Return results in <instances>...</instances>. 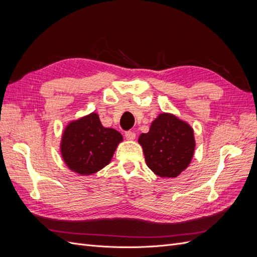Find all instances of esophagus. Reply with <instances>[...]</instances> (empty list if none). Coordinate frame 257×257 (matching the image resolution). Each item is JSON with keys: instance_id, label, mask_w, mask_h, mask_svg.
<instances>
[{"instance_id": "34e87169", "label": "esophagus", "mask_w": 257, "mask_h": 257, "mask_svg": "<svg viewBox=\"0 0 257 257\" xmlns=\"http://www.w3.org/2000/svg\"><path fill=\"white\" fill-rule=\"evenodd\" d=\"M125 138L127 139V141H134V139L136 138V134L134 133V132L127 131V132H125Z\"/></svg>"}]
</instances>
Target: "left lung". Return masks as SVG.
<instances>
[{
	"label": "left lung",
	"instance_id": "8db88e82",
	"mask_svg": "<svg viewBox=\"0 0 257 257\" xmlns=\"http://www.w3.org/2000/svg\"><path fill=\"white\" fill-rule=\"evenodd\" d=\"M138 143L143 147L147 166L162 178H175L190 165L195 139L194 131L172 113H161L148 133L142 134Z\"/></svg>",
	"mask_w": 257,
	"mask_h": 257
}]
</instances>
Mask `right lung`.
I'll list each match as a JSON object with an SVG mask.
<instances>
[{"instance_id": "right-lung-1", "label": "right lung", "mask_w": 257, "mask_h": 257, "mask_svg": "<svg viewBox=\"0 0 257 257\" xmlns=\"http://www.w3.org/2000/svg\"><path fill=\"white\" fill-rule=\"evenodd\" d=\"M122 135L104 127L92 112L69 122L61 139V154L66 166L81 176L97 173L110 163Z\"/></svg>"}]
</instances>
